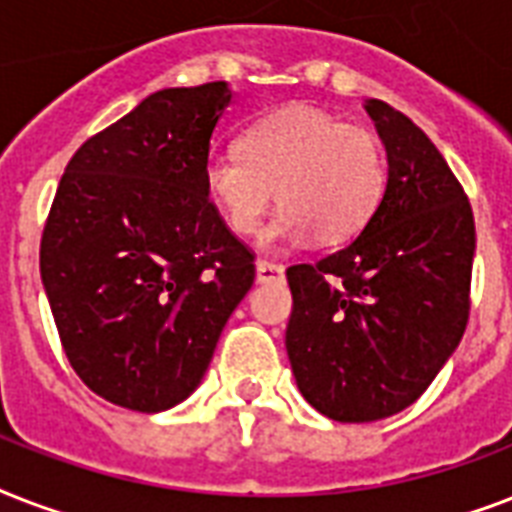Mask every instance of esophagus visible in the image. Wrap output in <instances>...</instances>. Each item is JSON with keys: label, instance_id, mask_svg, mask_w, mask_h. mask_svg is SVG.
Instances as JSON below:
<instances>
[{"label": "esophagus", "instance_id": "34e87169", "mask_svg": "<svg viewBox=\"0 0 512 512\" xmlns=\"http://www.w3.org/2000/svg\"><path fill=\"white\" fill-rule=\"evenodd\" d=\"M255 279L257 284H273V281H281L284 279V265L271 263V260H257Z\"/></svg>", "mask_w": 512, "mask_h": 512}]
</instances>
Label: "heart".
<instances>
[{
  "label": "heart",
  "instance_id": "obj_1",
  "mask_svg": "<svg viewBox=\"0 0 512 512\" xmlns=\"http://www.w3.org/2000/svg\"><path fill=\"white\" fill-rule=\"evenodd\" d=\"M380 138L358 124L311 106H287L257 119L241 135V151H212L204 188L239 236L260 228L273 193L281 209L263 231V244L353 239L385 191Z\"/></svg>",
  "mask_w": 512,
  "mask_h": 512
}]
</instances>
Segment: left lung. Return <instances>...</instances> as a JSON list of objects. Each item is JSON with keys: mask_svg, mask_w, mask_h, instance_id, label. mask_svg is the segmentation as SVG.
Segmentation results:
<instances>
[{"mask_svg": "<svg viewBox=\"0 0 512 512\" xmlns=\"http://www.w3.org/2000/svg\"><path fill=\"white\" fill-rule=\"evenodd\" d=\"M366 114L388 156L364 231L316 265H292L287 353L305 401L329 420L374 422L425 393L462 340L476 223L454 172L382 100Z\"/></svg>", "mask_w": 512, "mask_h": 512, "instance_id": "1", "label": "left lung"}]
</instances>
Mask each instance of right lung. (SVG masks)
Listing matches in <instances>:
<instances>
[{"instance_id":"right-lung-1","label":"right lung","mask_w":512,"mask_h":512,"mask_svg":"<svg viewBox=\"0 0 512 512\" xmlns=\"http://www.w3.org/2000/svg\"><path fill=\"white\" fill-rule=\"evenodd\" d=\"M231 100L228 82L154 92L60 177L39 249L44 292L74 372L124 409L191 396L255 281L252 252L204 188Z\"/></svg>"}]
</instances>
